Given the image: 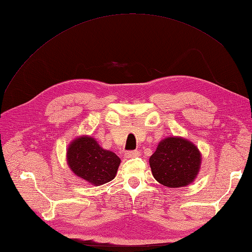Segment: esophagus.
<instances>
[{
  "mask_svg": "<svg viewBox=\"0 0 252 252\" xmlns=\"http://www.w3.org/2000/svg\"><path fill=\"white\" fill-rule=\"evenodd\" d=\"M126 158H134V157H138L140 156V152L138 151H129L125 153Z\"/></svg>",
  "mask_w": 252,
  "mask_h": 252,
  "instance_id": "obj_1",
  "label": "esophagus"
}]
</instances>
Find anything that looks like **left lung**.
<instances>
[{"label": "left lung", "instance_id": "obj_1", "mask_svg": "<svg viewBox=\"0 0 252 252\" xmlns=\"http://www.w3.org/2000/svg\"><path fill=\"white\" fill-rule=\"evenodd\" d=\"M199 149L183 137H167L158 144L151 158L154 178L167 187H183L192 183L199 172Z\"/></svg>", "mask_w": 252, "mask_h": 252}]
</instances>
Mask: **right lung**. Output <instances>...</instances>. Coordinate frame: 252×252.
I'll list each match as a JSON object with an SVG mask.
<instances>
[{
  "mask_svg": "<svg viewBox=\"0 0 252 252\" xmlns=\"http://www.w3.org/2000/svg\"><path fill=\"white\" fill-rule=\"evenodd\" d=\"M120 162L115 153L101 148L91 136L76 138L67 149L69 168L79 178L95 186L114 180Z\"/></svg>",
  "mask_w": 252,
  "mask_h": 252,
  "instance_id": "right-lung-1",
  "label": "right lung"
}]
</instances>
